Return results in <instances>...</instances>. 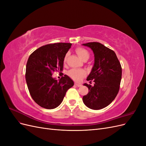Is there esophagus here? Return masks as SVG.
<instances>
[{
    "instance_id": "obj_1",
    "label": "esophagus",
    "mask_w": 146,
    "mask_h": 146,
    "mask_svg": "<svg viewBox=\"0 0 146 146\" xmlns=\"http://www.w3.org/2000/svg\"><path fill=\"white\" fill-rule=\"evenodd\" d=\"M74 85H75V86H77V87H80V86H82V85H81V84H80V83H75Z\"/></svg>"
}]
</instances>
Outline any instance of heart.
<instances>
[{
    "mask_svg": "<svg viewBox=\"0 0 146 146\" xmlns=\"http://www.w3.org/2000/svg\"><path fill=\"white\" fill-rule=\"evenodd\" d=\"M76 52L81 60H84L88 59L90 57V53L86 48L83 47H78L76 49ZM68 54H66L64 57V62L66 61ZM68 76L76 82L80 81L82 79L86 76V72L85 70L82 69H72L69 70L68 72Z\"/></svg>",
    "mask_w": 146,
    "mask_h": 146,
    "instance_id": "obj_1",
    "label": "heart"
}]
</instances>
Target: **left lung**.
Returning <instances> with one entry per match:
<instances>
[{"mask_svg": "<svg viewBox=\"0 0 146 146\" xmlns=\"http://www.w3.org/2000/svg\"><path fill=\"white\" fill-rule=\"evenodd\" d=\"M90 47L94 54V63L86 80H93L94 86L83 84L88 88V94L83 97L87 107L100 110L111 104L120 87L122 68L113 50L97 42L83 44Z\"/></svg>", "mask_w": 146, "mask_h": 146, "instance_id": "8db88e82", "label": "left lung"}]
</instances>
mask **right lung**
Masks as SVG:
<instances>
[{
  "label": "right lung",
  "instance_id": "obj_1",
  "mask_svg": "<svg viewBox=\"0 0 146 146\" xmlns=\"http://www.w3.org/2000/svg\"><path fill=\"white\" fill-rule=\"evenodd\" d=\"M71 46V43L50 44L38 48L29 56L26 82L32 99L42 108L58 107L66 91L74 86L73 80L67 75L59 81L52 76L54 71H63L64 57Z\"/></svg>",
  "mask_w": 146,
  "mask_h": 146
}]
</instances>
